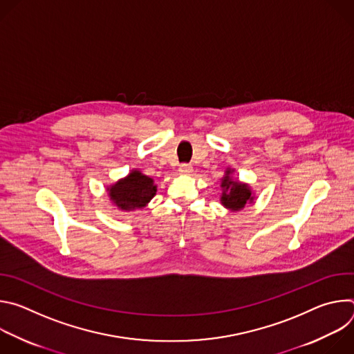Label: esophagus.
Instances as JSON below:
<instances>
[{"label": "esophagus", "mask_w": 354, "mask_h": 354, "mask_svg": "<svg viewBox=\"0 0 354 354\" xmlns=\"http://www.w3.org/2000/svg\"><path fill=\"white\" fill-rule=\"evenodd\" d=\"M179 172L183 174V175H190V174L193 172V168H192L190 164H182V165L179 167Z\"/></svg>", "instance_id": "34e87169"}]
</instances>
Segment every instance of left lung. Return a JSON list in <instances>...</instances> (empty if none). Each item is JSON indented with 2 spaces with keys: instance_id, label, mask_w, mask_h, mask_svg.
<instances>
[{
  "instance_id": "obj_1",
  "label": "left lung",
  "mask_w": 354,
  "mask_h": 354,
  "mask_svg": "<svg viewBox=\"0 0 354 354\" xmlns=\"http://www.w3.org/2000/svg\"><path fill=\"white\" fill-rule=\"evenodd\" d=\"M228 175L230 171H227V176L223 179L221 183V187L224 189L221 194V203L227 209L238 212L246 205V201H252L254 197H252L250 189L246 185L239 183L238 180H231Z\"/></svg>"
}]
</instances>
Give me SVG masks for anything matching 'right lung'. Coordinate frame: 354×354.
Here are the masks:
<instances>
[{"label":"right lung","mask_w":354,"mask_h":354,"mask_svg":"<svg viewBox=\"0 0 354 354\" xmlns=\"http://www.w3.org/2000/svg\"><path fill=\"white\" fill-rule=\"evenodd\" d=\"M108 190L119 209L130 212L144 207L154 197L157 186L151 178L142 175L140 171H133L127 178L119 180Z\"/></svg>","instance_id":"right-lung-1"}]
</instances>
